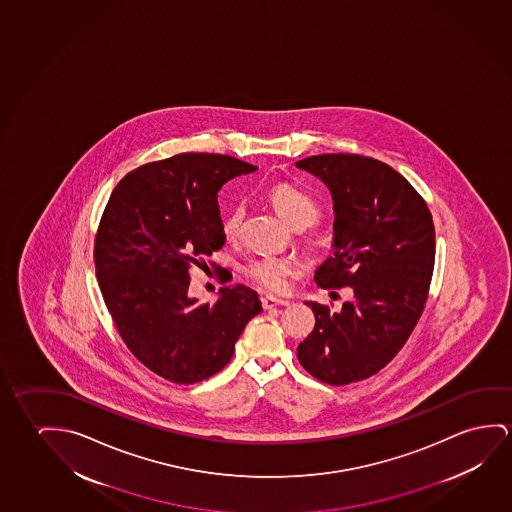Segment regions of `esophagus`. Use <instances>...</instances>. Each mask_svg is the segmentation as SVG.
<instances>
[{
	"mask_svg": "<svg viewBox=\"0 0 512 512\" xmlns=\"http://www.w3.org/2000/svg\"><path fill=\"white\" fill-rule=\"evenodd\" d=\"M260 301H262V307H264V310H269V308L275 307H287V305H289V301H287V299L275 298V296H264Z\"/></svg>",
	"mask_w": 512,
	"mask_h": 512,
	"instance_id": "obj_1",
	"label": "esophagus"
}]
</instances>
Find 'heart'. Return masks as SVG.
Listing matches in <instances>:
<instances>
[{
  "mask_svg": "<svg viewBox=\"0 0 512 512\" xmlns=\"http://www.w3.org/2000/svg\"><path fill=\"white\" fill-rule=\"evenodd\" d=\"M269 202L273 204L276 213L294 228H305L314 225L321 216V205L305 189L298 188L289 182L275 184L268 191ZM244 220V207L241 204L230 205L227 213L223 214V234L228 239H234L241 232ZM294 269V260L284 255H262L244 264L243 273L253 284L259 285L266 291H284L287 278Z\"/></svg>",
  "mask_w": 512,
  "mask_h": 512,
  "instance_id": "1",
  "label": "heart"
}]
</instances>
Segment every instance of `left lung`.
<instances>
[{"label":"left lung","mask_w":512,"mask_h":512,"mask_svg":"<svg viewBox=\"0 0 512 512\" xmlns=\"http://www.w3.org/2000/svg\"><path fill=\"white\" fill-rule=\"evenodd\" d=\"M330 188L333 257L315 271L323 289L351 287L333 310L307 301L315 326L298 346L308 374L328 385L370 378L394 360L424 312L433 278V216L401 173L358 154H319L296 163Z\"/></svg>","instance_id":"1"}]
</instances>
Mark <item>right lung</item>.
<instances>
[{"label":"right lung","instance_id":"right-lung-1","mask_svg":"<svg viewBox=\"0 0 512 512\" xmlns=\"http://www.w3.org/2000/svg\"><path fill=\"white\" fill-rule=\"evenodd\" d=\"M257 168L230 156L182 152L138 166L113 189L95 234V276L118 333L140 362L177 385L220 372L259 294L223 287L214 303L189 298L193 266L225 244L218 191Z\"/></svg>","mask_w":512,"mask_h":512}]
</instances>
